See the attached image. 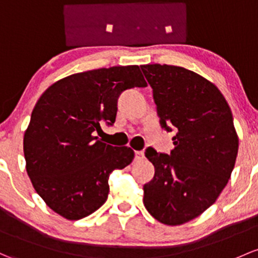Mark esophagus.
<instances>
[{"label": "esophagus", "instance_id": "1", "mask_svg": "<svg viewBox=\"0 0 258 258\" xmlns=\"http://www.w3.org/2000/svg\"><path fill=\"white\" fill-rule=\"evenodd\" d=\"M135 154H136V161L138 162L143 161V158H145V152L143 151H137Z\"/></svg>", "mask_w": 258, "mask_h": 258}]
</instances>
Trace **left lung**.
Here are the masks:
<instances>
[{
	"label": "left lung",
	"instance_id": "left-lung-1",
	"mask_svg": "<svg viewBox=\"0 0 258 258\" xmlns=\"http://www.w3.org/2000/svg\"><path fill=\"white\" fill-rule=\"evenodd\" d=\"M162 127L175 132L170 154L148 148L154 177L143 204L156 220L177 226L210 208L231 177L238 136L221 91L202 75L167 64L141 65Z\"/></svg>",
	"mask_w": 258,
	"mask_h": 258
}]
</instances>
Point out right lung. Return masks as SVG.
I'll return each mask as SVG.
<instances>
[{
	"label": "right lung",
	"instance_id": "obj_1",
	"mask_svg": "<svg viewBox=\"0 0 258 258\" xmlns=\"http://www.w3.org/2000/svg\"><path fill=\"white\" fill-rule=\"evenodd\" d=\"M135 86H147L138 65L78 73L50 85L32 111L23 137L27 173L45 204L68 220L102 207L110 173L134 161V150L96 135L102 123H115L118 96Z\"/></svg>",
	"mask_w": 258,
	"mask_h": 258
}]
</instances>
